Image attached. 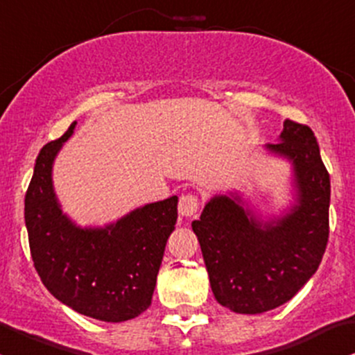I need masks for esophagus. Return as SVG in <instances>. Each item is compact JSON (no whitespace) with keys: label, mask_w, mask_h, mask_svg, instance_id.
I'll use <instances>...</instances> for the list:
<instances>
[{"label":"esophagus","mask_w":355,"mask_h":355,"mask_svg":"<svg viewBox=\"0 0 355 355\" xmlns=\"http://www.w3.org/2000/svg\"><path fill=\"white\" fill-rule=\"evenodd\" d=\"M178 212L182 218H196L199 212V197L193 193H184L178 200Z\"/></svg>","instance_id":"34e87169"}]
</instances>
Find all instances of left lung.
<instances>
[{
	"instance_id": "left-lung-1",
	"label": "left lung",
	"mask_w": 355,
	"mask_h": 355,
	"mask_svg": "<svg viewBox=\"0 0 355 355\" xmlns=\"http://www.w3.org/2000/svg\"><path fill=\"white\" fill-rule=\"evenodd\" d=\"M267 151L293 166L296 200L263 223L238 193L214 196L192 223L216 301L257 315L287 303L318 268L328 241L330 175L308 125L284 121Z\"/></svg>"
}]
</instances>
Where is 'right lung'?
Segmentation results:
<instances>
[{
    "instance_id": "obj_1",
    "label": "right lung",
    "mask_w": 355,
    "mask_h": 355,
    "mask_svg": "<svg viewBox=\"0 0 355 355\" xmlns=\"http://www.w3.org/2000/svg\"><path fill=\"white\" fill-rule=\"evenodd\" d=\"M76 122L40 149L25 196L30 253L40 281L61 303L100 322L132 320L151 304L178 197L146 204L103 227H81L62 212L52 165Z\"/></svg>"
}]
</instances>
